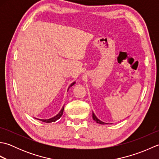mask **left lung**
<instances>
[{
    "mask_svg": "<svg viewBox=\"0 0 159 159\" xmlns=\"http://www.w3.org/2000/svg\"><path fill=\"white\" fill-rule=\"evenodd\" d=\"M92 117H93V120H95L97 123H98V124H106V123H104V122H103V121H100V120L98 119V118L96 117V116H95V115H94L93 113V115H92Z\"/></svg>",
    "mask_w": 159,
    "mask_h": 159,
    "instance_id": "left-lung-1",
    "label": "left lung"
}]
</instances>
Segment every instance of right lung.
<instances>
[{
  "instance_id": "right-lung-1",
  "label": "right lung",
  "mask_w": 159,
  "mask_h": 159,
  "mask_svg": "<svg viewBox=\"0 0 159 159\" xmlns=\"http://www.w3.org/2000/svg\"><path fill=\"white\" fill-rule=\"evenodd\" d=\"M75 83V82L74 83H72L70 85V87H72L74 84ZM63 109H64V107H63L62 108V109L61 110V111L56 116H55L54 117H52V118H50V119H48V120H40V119H37V120H41L42 121H43V122H46V123H51V122H55V121H56L57 120H58L59 118L62 116V115H63Z\"/></svg>"
}]
</instances>
